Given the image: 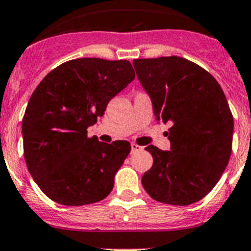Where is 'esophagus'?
<instances>
[{
    "mask_svg": "<svg viewBox=\"0 0 251 251\" xmlns=\"http://www.w3.org/2000/svg\"><path fill=\"white\" fill-rule=\"evenodd\" d=\"M143 150V146L138 145L135 143H131V152H136V151H140Z\"/></svg>",
    "mask_w": 251,
    "mask_h": 251,
    "instance_id": "esophagus-1",
    "label": "esophagus"
}]
</instances>
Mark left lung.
Masks as SVG:
<instances>
[{"instance_id": "8db88e82", "label": "left lung", "mask_w": 251, "mask_h": 251, "mask_svg": "<svg viewBox=\"0 0 251 251\" xmlns=\"http://www.w3.org/2000/svg\"><path fill=\"white\" fill-rule=\"evenodd\" d=\"M133 66L156 121L171 125V151L145 148L153 163L141 178L144 189L163 204H194L217 184L232 152L234 122L225 93L209 72L182 57L138 58Z\"/></svg>"}]
</instances>
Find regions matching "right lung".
<instances>
[{
	"label": "right lung",
	"instance_id": "right-lung-1",
	"mask_svg": "<svg viewBox=\"0 0 251 251\" xmlns=\"http://www.w3.org/2000/svg\"><path fill=\"white\" fill-rule=\"evenodd\" d=\"M134 76L126 59L76 58L52 69L36 86L22 126L24 158L50 199L83 206L110 194L130 144L89 138L88 126Z\"/></svg>",
	"mask_w": 251,
	"mask_h": 251
}]
</instances>
